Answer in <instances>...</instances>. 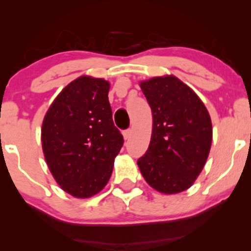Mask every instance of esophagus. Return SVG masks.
Masks as SVG:
<instances>
[{
  "instance_id": "1",
  "label": "esophagus",
  "mask_w": 251,
  "mask_h": 251,
  "mask_svg": "<svg viewBox=\"0 0 251 251\" xmlns=\"http://www.w3.org/2000/svg\"><path fill=\"white\" fill-rule=\"evenodd\" d=\"M131 134H132V131H131V129H126V131H124V132H123V137H124V139H125V140H128L129 138H131Z\"/></svg>"
}]
</instances>
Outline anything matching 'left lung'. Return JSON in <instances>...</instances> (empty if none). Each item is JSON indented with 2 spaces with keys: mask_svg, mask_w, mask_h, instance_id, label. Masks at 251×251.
<instances>
[{
  "mask_svg": "<svg viewBox=\"0 0 251 251\" xmlns=\"http://www.w3.org/2000/svg\"><path fill=\"white\" fill-rule=\"evenodd\" d=\"M152 111L151 142L138 166L165 195L188 190L203 170L212 142L211 118L200 97L175 75L140 82Z\"/></svg>",
  "mask_w": 251,
  "mask_h": 251,
  "instance_id": "left-lung-1",
  "label": "left lung"
}]
</instances>
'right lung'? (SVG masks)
I'll return each instance as SVG.
<instances>
[{
	"instance_id": "obj_1",
	"label": "right lung",
	"mask_w": 251,
	"mask_h": 251,
	"mask_svg": "<svg viewBox=\"0 0 251 251\" xmlns=\"http://www.w3.org/2000/svg\"><path fill=\"white\" fill-rule=\"evenodd\" d=\"M109 82L79 76L48 108L41 143L46 163L63 191L89 198L105 188L124 139L113 124Z\"/></svg>"
}]
</instances>
